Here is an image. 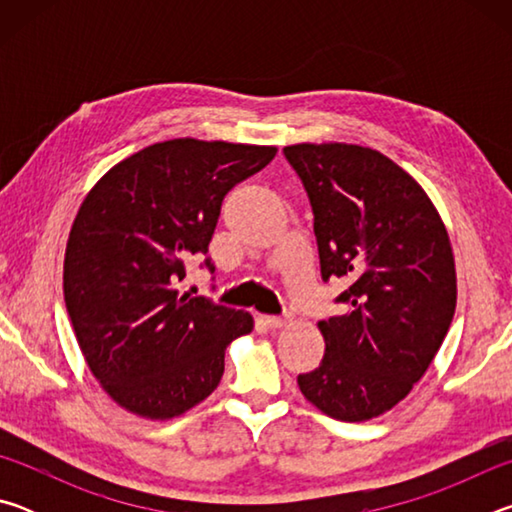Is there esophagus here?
Listing matches in <instances>:
<instances>
[{
  "label": "esophagus",
  "instance_id": "34e87169",
  "mask_svg": "<svg viewBox=\"0 0 512 512\" xmlns=\"http://www.w3.org/2000/svg\"><path fill=\"white\" fill-rule=\"evenodd\" d=\"M264 320H266V325H268V327L277 329V327L289 325V323H291V316H289V314H284V316H266Z\"/></svg>",
  "mask_w": 512,
  "mask_h": 512
}]
</instances>
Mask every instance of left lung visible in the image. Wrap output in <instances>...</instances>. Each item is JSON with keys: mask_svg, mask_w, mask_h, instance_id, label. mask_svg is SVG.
<instances>
[{"mask_svg": "<svg viewBox=\"0 0 512 512\" xmlns=\"http://www.w3.org/2000/svg\"><path fill=\"white\" fill-rule=\"evenodd\" d=\"M284 158L314 212L323 282H348V314L320 320L325 354L298 375L307 400L345 422L391 411L443 345L456 309L445 223L424 189L379 151L293 144Z\"/></svg>", "mask_w": 512, "mask_h": 512, "instance_id": "left-lung-1", "label": "left lung"}]
</instances>
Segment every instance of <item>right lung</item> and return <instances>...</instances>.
<instances>
[{
	"instance_id": "right-lung-1",
	"label": "right lung",
	"mask_w": 512,
	"mask_h": 512,
	"mask_svg": "<svg viewBox=\"0 0 512 512\" xmlns=\"http://www.w3.org/2000/svg\"><path fill=\"white\" fill-rule=\"evenodd\" d=\"M275 146L183 137L115 164L85 196L67 239L63 291L76 341L112 400L149 420L203 402L248 311L178 289L207 255L225 194L262 171ZM210 273V257L203 262Z\"/></svg>"
}]
</instances>
